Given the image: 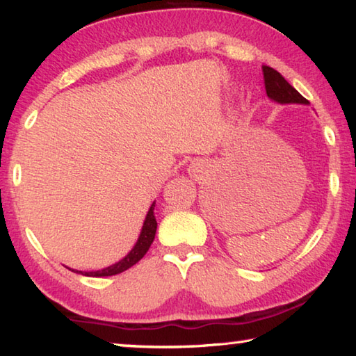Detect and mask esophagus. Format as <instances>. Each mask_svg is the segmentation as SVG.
I'll use <instances>...</instances> for the list:
<instances>
[{"label": "esophagus", "mask_w": 356, "mask_h": 356, "mask_svg": "<svg viewBox=\"0 0 356 356\" xmlns=\"http://www.w3.org/2000/svg\"><path fill=\"white\" fill-rule=\"evenodd\" d=\"M190 171H191L193 176L199 177L200 174L204 172V163H202V161H193L191 166H190Z\"/></svg>", "instance_id": "obj_1"}]
</instances>
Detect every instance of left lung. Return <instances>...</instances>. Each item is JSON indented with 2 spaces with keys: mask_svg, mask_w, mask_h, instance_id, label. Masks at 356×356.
<instances>
[{
  "mask_svg": "<svg viewBox=\"0 0 356 356\" xmlns=\"http://www.w3.org/2000/svg\"><path fill=\"white\" fill-rule=\"evenodd\" d=\"M263 79L266 95L280 104H309L297 90L283 77L279 71L263 65Z\"/></svg>",
  "mask_w": 356,
  "mask_h": 356,
  "instance_id": "8db88e82",
  "label": "left lung"
}]
</instances>
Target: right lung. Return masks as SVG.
<instances>
[{
	"mask_svg": "<svg viewBox=\"0 0 356 356\" xmlns=\"http://www.w3.org/2000/svg\"><path fill=\"white\" fill-rule=\"evenodd\" d=\"M154 207H156V202H152L149 211H147L137 244L134 245V249L129 252V254L122 258V260H120L118 263H115V264H112V266H108L106 269L92 270V273H82V270H74V269H70V270H73V273H77V274H82V275H87V277H108V275L121 274V273H124L126 269L132 268L135 263H138L141 258L145 257L146 252L151 248L154 238H156L157 221H156V216H154Z\"/></svg>",
	"mask_w": 356,
	"mask_h": 356,
	"instance_id": "right-lung-1",
	"label": "right lung"
}]
</instances>
